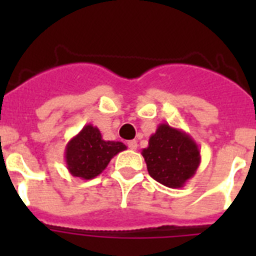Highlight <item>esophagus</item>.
<instances>
[{
	"mask_svg": "<svg viewBox=\"0 0 256 256\" xmlns=\"http://www.w3.org/2000/svg\"><path fill=\"white\" fill-rule=\"evenodd\" d=\"M128 148H130V150H137V148H138L137 141H136V140H132V141L128 142Z\"/></svg>",
	"mask_w": 256,
	"mask_h": 256,
	"instance_id": "esophagus-1",
	"label": "esophagus"
}]
</instances>
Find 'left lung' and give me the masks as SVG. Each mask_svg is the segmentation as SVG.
I'll list each match as a JSON object with an SVG mask.
<instances>
[{
	"mask_svg": "<svg viewBox=\"0 0 256 256\" xmlns=\"http://www.w3.org/2000/svg\"><path fill=\"white\" fill-rule=\"evenodd\" d=\"M148 174L169 187L180 188L195 176L201 162L198 144L188 133L168 123L159 124L148 146L142 148Z\"/></svg>",
	"mask_w": 256,
	"mask_h": 256,
	"instance_id": "1",
	"label": "left lung"
}]
</instances>
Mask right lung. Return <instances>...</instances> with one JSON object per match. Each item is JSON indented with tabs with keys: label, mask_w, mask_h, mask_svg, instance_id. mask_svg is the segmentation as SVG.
I'll use <instances>...</instances> for the list:
<instances>
[{
	"label": "right lung",
	"mask_w": 256,
	"mask_h": 256,
	"mask_svg": "<svg viewBox=\"0 0 256 256\" xmlns=\"http://www.w3.org/2000/svg\"><path fill=\"white\" fill-rule=\"evenodd\" d=\"M126 146L119 141L102 140L100 130L87 124L68 142L65 148V162L73 177L92 180L102 173L110 160Z\"/></svg>",
	"instance_id": "right-lung-1"
}]
</instances>
